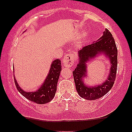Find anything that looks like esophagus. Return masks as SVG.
Listing matches in <instances>:
<instances>
[{
    "instance_id": "esophagus-1",
    "label": "esophagus",
    "mask_w": 132,
    "mask_h": 132,
    "mask_svg": "<svg viewBox=\"0 0 132 132\" xmlns=\"http://www.w3.org/2000/svg\"><path fill=\"white\" fill-rule=\"evenodd\" d=\"M75 61V60L73 54L69 53L65 56L63 60V63L64 64V66H67L68 68H71L73 66Z\"/></svg>"
}]
</instances>
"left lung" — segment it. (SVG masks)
<instances>
[{
	"instance_id": "8db88e82",
	"label": "left lung",
	"mask_w": 132,
	"mask_h": 132,
	"mask_svg": "<svg viewBox=\"0 0 132 132\" xmlns=\"http://www.w3.org/2000/svg\"><path fill=\"white\" fill-rule=\"evenodd\" d=\"M104 54L110 60L111 69L110 74L105 82L101 85L90 86L84 82L87 76V62L94 58L97 54ZM79 64L72 71L76 89L78 94L86 100H96L105 95L112 89L116 78L117 69V48L112 35L105 29L103 35L96 42L82 47L78 51Z\"/></svg>"
}]
</instances>
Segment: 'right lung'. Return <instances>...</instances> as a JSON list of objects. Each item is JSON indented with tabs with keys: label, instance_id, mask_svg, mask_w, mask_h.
I'll return each instance as SVG.
<instances>
[{
	"label": "right lung",
	"instance_id": "obj_1",
	"mask_svg": "<svg viewBox=\"0 0 132 132\" xmlns=\"http://www.w3.org/2000/svg\"><path fill=\"white\" fill-rule=\"evenodd\" d=\"M61 71V63L60 60L57 59L53 61L46 79L36 91L26 92L23 90L18 84L13 76L15 84L19 92L27 99L38 104H45L50 102L55 95Z\"/></svg>",
	"mask_w": 132,
	"mask_h": 132
}]
</instances>
